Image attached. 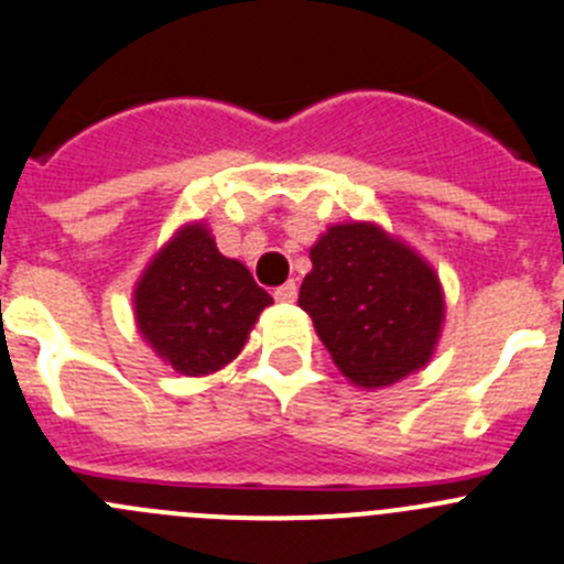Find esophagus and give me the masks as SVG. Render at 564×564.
<instances>
[{
    "instance_id": "obj_1",
    "label": "esophagus",
    "mask_w": 564,
    "mask_h": 564,
    "mask_svg": "<svg viewBox=\"0 0 564 564\" xmlns=\"http://www.w3.org/2000/svg\"><path fill=\"white\" fill-rule=\"evenodd\" d=\"M275 300L278 303H294L297 300V283L286 281L283 286L275 289Z\"/></svg>"
}]
</instances>
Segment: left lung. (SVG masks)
<instances>
[{
	"label": "left lung",
	"instance_id": "obj_1",
	"mask_svg": "<svg viewBox=\"0 0 564 564\" xmlns=\"http://www.w3.org/2000/svg\"><path fill=\"white\" fill-rule=\"evenodd\" d=\"M311 264L297 303L349 382L386 388L430 364L444 289L413 248L375 223H341L311 248Z\"/></svg>",
	"mask_w": 564,
	"mask_h": 564
}]
</instances>
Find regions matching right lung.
<instances>
[{"label": "right lung", "instance_id": "1", "mask_svg": "<svg viewBox=\"0 0 564 564\" xmlns=\"http://www.w3.org/2000/svg\"><path fill=\"white\" fill-rule=\"evenodd\" d=\"M270 303L248 267L217 250L204 223L178 228L134 286L137 327L187 377L231 364Z\"/></svg>", "mask_w": 564, "mask_h": 564}]
</instances>
